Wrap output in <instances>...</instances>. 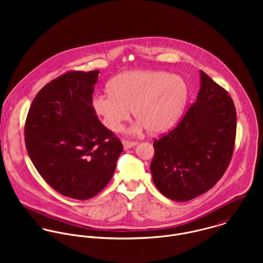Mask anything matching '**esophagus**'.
<instances>
[{
    "mask_svg": "<svg viewBox=\"0 0 263 263\" xmlns=\"http://www.w3.org/2000/svg\"><path fill=\"white\" fill-rule=\"evenodd\" d=\"M138 144V142H133V141H127V140H122V145H123V148L126 150V149H129L134 146H136Z\"/></svg>",
    "mask_w": 263,
    "mask_h": 263,
    "instance_id": "34e87169",
    "label": "esophagus"
}]
</instances>
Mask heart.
Masks as SVG:
<instances>
[{
	"label": "heart",
	"instance_id": "b5f03b06",
	"mask_svg": "<svg viewBox=\"0 0 263 263\" xmlns=\"http://www.w3.org/2000/svg\"><path fill=\"white\" fill-rule=\"evenodd\" d=\"M108 90L109 93L96 94L92 106L114 133L129 118V110L139 120L133 132L144 126L150 134L164 133L175 125L187 102L186 82L163 71L124 72L113 78Z\"/></svg>",
	"mask_w": 263,
	"mask_h": 263
}]
</instances>
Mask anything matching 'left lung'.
Segmentation results:
<instances>
[{
  "label": "left lung",
  "instance_id": "8db88e82",
  "mask_svg": "<svg viewBox=\"0 0 263 263\" xmlns=\"http://www.w3.org/2000/svg\"><path fill=\"white\" fill-rule=\"evenodd\" d=\"M237 113L223 87L200 71V89L180 122L155 140L153 181L166 197L187 201L222 178L233 156Z\"/></svg>",
  "mask_w": 263,
  "mask_h": 263
}]
</instances>
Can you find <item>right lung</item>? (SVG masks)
<instances>
[{"label":"right lung","mask_w":263,"mask_h":263,"mask_svg":"<svg viewBox=\"0 0 263 263\" xmlns=\"http://www.w3.org/2000/svg\"><path fill=\"white\" fill-rule=\"evenodd\" d=\"M99 71H69L36 94L26 117L24 136L38 173L59 193L86 200L112 178L123 150L92 106Z\"/></svg>","instance_id":"add662e5"}]
</instances>
